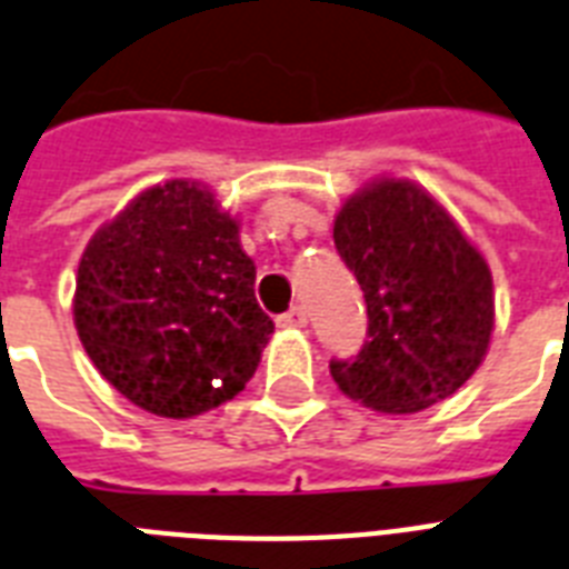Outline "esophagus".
Masks as SVG:
<instances>
[{
    "label": "esophagus",
    "instance_id": "obj_1",
    "mask_svg": "<svg viewBox=\"0 0 569 569\" xmlns=\"http://www.w3.org/2000/svg\"><path fill=\"white\" fill-rule=\"evenodd\" d=\"M277 327H307V312H303V307L286 309L283 316H277Z\"/></svg>",
    "mask_w": 569,
    "mask_h": 569
}]
</instances>
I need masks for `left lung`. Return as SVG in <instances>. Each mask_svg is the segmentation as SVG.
I'll return each mask as SVG.
<instances>
[{
	"mask_svg": "<svg viewBox=\"0 0 569 569\" xmlns=\"http://www.w3.org/2000/svg\"><path fill=\"white\" fill-rule=\"evenodd\" d=\"M332 239L368 307L362 350L330 359L339 389L389 415L456 395L491 341L493 283L450 212L409 180L386 178L348 198Z\"/></svg>",
	"mask_w": 569,
	"mask_h": 569,
	"instance_id": "1",
	"label": "left lung"
}]
</instances>
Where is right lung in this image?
I'll list each match as a JSON object with an SVG mask.
<instances>
[{
    "label": "right lung",
    "instance_id": "right-lung-1",
    "mask_svg": "<svg viewBox=\"0 0 569 569\" xmlns=\"http://www.w3.org/2000/svg\"><path fill=\"white\" fill-rule=\"evenodd\" d=\"M239 224L189 180L146 189L90 239L76 280L87 357L131 403L192 418L237 397L274 321Z\"/></svg>",
    "mask_w": 569,
    "mask_h": 569
}]
</instances>
